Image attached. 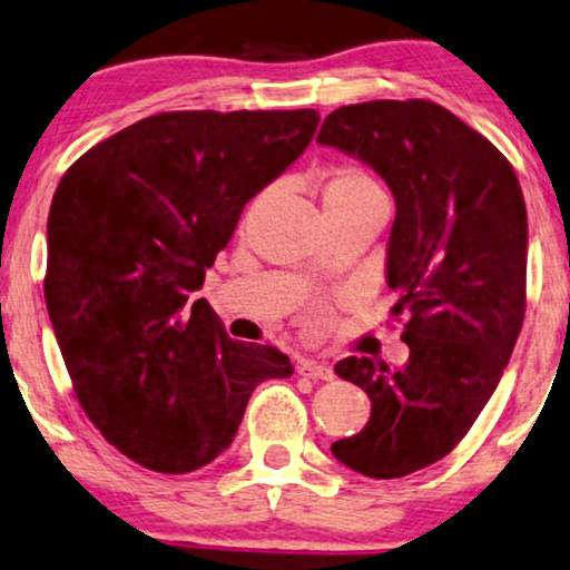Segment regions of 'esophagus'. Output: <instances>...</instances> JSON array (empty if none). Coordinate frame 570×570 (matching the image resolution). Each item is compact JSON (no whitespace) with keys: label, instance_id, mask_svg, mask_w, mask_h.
Masks as SVG:
<instances>
[{"label":"esophagus","instance_id":"1","mask_svg":"<svg viewBox=\"0 0 570 570\" xmlns=\"http://www.w3.org/2000/svg\"><path fill=\"white\" fill-rule=\"evenodd\" d=\"M299 375L313 377V381H333V367L325 362H315V360H305L299 364Z\"/></svg>","mask_w":570,"mask_h":570}]
</instances>
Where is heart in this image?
I'll list each match as a JSON object with an SVG mask.
<instances>
[{"label":"heart","instance_id":"b5f03b06","mask_svg":"<svg viewBox=\"0 0 570 570\" xmlns=\"http://www.w3.org/2000/svg\"><path fill=\"white\" fill-rule=\"evenodd\" d=\"M375 181L352 166H338L331 171V177L325 179L323 187V203L333 200H348V197H360L367 193H375Z\"/></svg>","mask_w":570,"mask_h":570}]
</instances>
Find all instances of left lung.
<instances>
[{"label": "left lung", "instance_id": "1", "mask_svg": "<svg viewBox=\"0 0 570 570\" xmlns=\"http://www.w3.org/2000/svg\"><path fill=\"white\" fill-rule=\"evenodd\" d=\"M317 142L373 166L396 200L385 273L409 360L336 364L373 412L331 445L354 472L396 480L449 456L498 389L527 313V206L508 158L424 98L341 106Z\"/></svg>", "mask_w": 570, "mask_h": 570}]
</instances>
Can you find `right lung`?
I'll use <instances>...</instances> for the list:
<instances>
[{
    "mask_svg": "<svg viewBox=\"0 0 570 570\" xmlns=\"http://www.w3.org/2000/svg\"><path fill=\"white\" fill-rule=\"evenodd\" d=\"M317 121L315 109L154 114L59 179L49 317L82 412L135 464L164 474L210 464L255 385L294 373L278 348L226 336L193 292Z\"/></svg>",
    "mask_w": 570,
    "mask_h": 570,
    "instance_id": "obj_1",
    "label": "right lung"
}]
</instances>
